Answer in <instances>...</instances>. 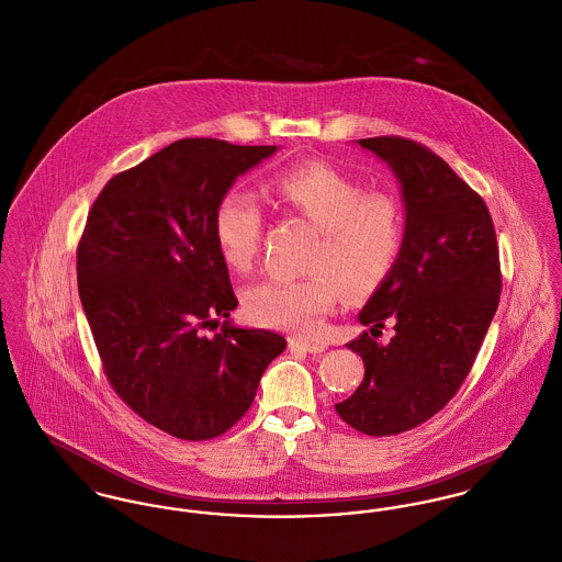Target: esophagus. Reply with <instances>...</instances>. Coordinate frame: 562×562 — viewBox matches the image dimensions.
<instances>
[{"mask_svg": "<svg viewBox=\"0 0 562 562\" xmlns=\"http://www.w3.org/2000/svg\"><path fill=\"white\" fill-rule=\"evenodd\" d=\"M289 346L293 350L300 348V350H307V352H323L329 346V342L323 340V338H291Z\"/></svg>", "mask_w": 562, "mask_h": 562, "instance_id": "obj_1", "label": "esophagus"}]
</instances>
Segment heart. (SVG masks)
I'll use <instances>...</instances> for the list:
<instances>
[{"label":"heart","mask_w":562,"mask_h":562,"mask_svg":"<svg viewBox=\"0 0 562 562\" xmlns=\"http://www.w3.org/2000/svg\"><path fill=\"white\" fill-rule=\"evenodd\" d=\"M273 196L321 228L310 278H269L246 291V310L260 323L300 334H316L340 300L368 295L387 280L402 248L400 203L366 188L329 165H302L271 181ZM262 210L244 190L226 192L214 214V237L224 262L248 271L259 255Z\"/></svg>","instance_id":"1"}]
</instances>
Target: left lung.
Listing matches in <instances>:
<instances>
[{
    "instance_id": "obj_1",
    "label": "left lung",
    "mask_w": 562,
    "mask_h": 562,
    "mask_svg": "<svg viewBox=\"0 0 562 562\" xmlns=\"http://www.w3.org/2000/svg\"><path fill=\"white\" fill-rule=\"evenodd\" d=\"M385 162L404 205L402 248L387 280L359 312L370 325L348 342L366 374L336 404L348 426L370 436L411 430L438 413L469 376L501 297L496 233L483 199L415 140H357ZM396 334L375 338L384 321Z\"/></svg>"
}]
</instances>
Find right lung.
<instances>
[{
	"instance_id": "1",
	"label": "right lung",
	"mask_w": 562,
	"mask_h": 562,
	"mask_svg": "<svg viewBox=\"0 0 562 562\" xmlns=\"http://www.w3.org/2000/svg\"><path fill=\"white\" fill-rule=\"evenodd\" d=\"M278 149L175 140L115 175L87 216L79 297L104 372L134 413L177 438L235 426L286 348L280 334L231 321L237 297L214 237L220 199Z\"/></svg>"
}]
</instances>
